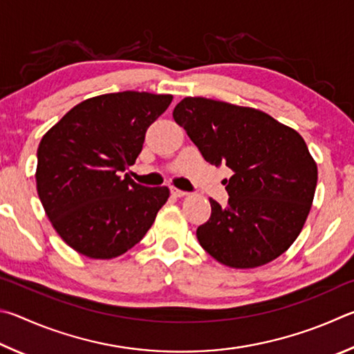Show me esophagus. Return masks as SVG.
<instances>
[{
    "mask_svg": "<svg viewBox=\"0 0 354 354\" xmlns=\"http://www.w3.org/2000/svg\"><path fill=\"white\" fill-rule=\"evenodd\" d=\"M171 194L176 196V197H185V196H188L187 191H182V189L176 188V187H171Z\"/></svg>",
    "mask_w": 354,
    "mask_h": 354,
    "instance_id": "obj_1",
    "label": "esophagus"
}]
</instances>
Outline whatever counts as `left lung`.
<instances>
[{
	"instance_id": "obj_1",
	"label": "left lung",
	"mask_w": 354,
	"mask_h": 354,
	"mask_svg": "<svg viewBox=\"0 0 354 354\" xmlns=\"http://www.w3.org/2000/svg\"><path fill=\"white\" fill-rule=\"evenodd\" d=\"M172 116L208 163L233 171L228 205L209 199L197 228L203 250L233 269L274 261L300 234L317 187L305 140L261 110L207 97L182 99Z\"/></svg>"
}]
</instances>
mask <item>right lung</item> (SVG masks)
I'll return each instance as SVG.
<instances>
[{"label":"right lung","mask_w":354,"mask_h":354,"mask_svg":"<svg viewBox=\"0 0 354 354\" xmlns=\"http://www.w3.org/2000/svg\"><path fill=\"white\" fill-rule=\"evenodd\" d=\"M171 95L109 93L73 107L43 135L37 193L55 232L93 259L116 258L138 244L169 189L147 188L120 174L135 163L146 130Z\"/></svg>","instance_id":"obj_1"}]
</instances>
